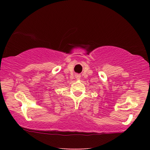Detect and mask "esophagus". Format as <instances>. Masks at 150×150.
<instances>
[{
	"instance_id": "esophagus-1",
	"label": "esophagus",
	"mask_w": 150,
	"mask_h": 150,
	"mask_svg": "<svg viewBox=\"0 0 150 150\" xmlns=\"http://www.w3.org/2000/svg\"><path fill=\"white\" fill-rule=\"evenodd\" d=\"M75 77H76V79H80V78H81V75H79V74H76L75 75Z\"/></svg>"
}]
</instances>
